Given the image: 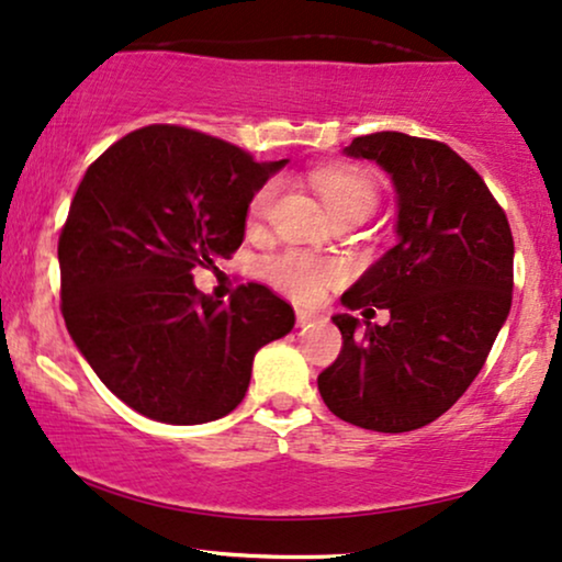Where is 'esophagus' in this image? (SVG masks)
<instances>
[{
    "label": "esophagus",
    "instance_id": "obj_1",
    "mask_svg": "<svg viewBox=\"0 0 562 562\" xmlns=\"http://www.w3.org/2000/svg\"><path fill=\"white\" fill-rule=\"evenodd\" d=\"M317 321V315H313V313H304V310H300V313H296V325H310V323H315Z\"/></svg>",
    "mask_w": 562,
    "mask_h": 562
}]
</instances>
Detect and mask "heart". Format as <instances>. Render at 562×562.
Instances as JSON below:
<instances>
[{
  "label": "heart",
  "mask_w": 562,
  "mask_h": 562,
  "mask_svg": "<svg viewBox=\"0 0 562 562\" xmlns=\"http://www.w3.org/2000/svg\"><path fill=\"white\" fill-rule=\"evenodd\" d=\"M315 190L321 192L325 207L334 213L349 211V207H357V211L370 213L372 205H375V184L372 179L362 175L357 169H344V166H323L313 175ZM276 184H262L258 192H255L252 203H249V226L262 224V218L268 216L270 203H273ZM268 273L273 279L276 286H281L283 292H289L294 300L300 302H313L323 294V289L328 283L338 279V266L336 262L321 260L315 255L307 252H283L279 258L268 262Z\"/></svg>",
  "instance_id": "1"
}]
</instances>
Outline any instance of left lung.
I'll use <instances>...</instances> for the list:
<instances>
[{
  "instance_id": "left-lung-1",
  "label": "left lung",
  "mask_w": 562,
  "mask_h": 562,
  "mask_svg": "<svg viewBox=\"0 0 562 562\" xmlns=\"http://www.w3.org/2000/svg\"><path fill=\"white\" fill-rule=\"evenodd\" d=\"M344 156L375 161L396 190V245L341 296L359 317H330L341 355L317 378L338 419L408 432L446 414L480 375L510 313L514 237L503 207L463 158L404 133L355 137ZM387 308L385 326L369 307Z\"/></svg>"
}]
</instances>
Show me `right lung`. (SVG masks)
I'll use <instances>...</instances> for the list:
<instances>
[{"label": "right lung", "instance_id": "1", "mask_svg": "<svg viewBox=\"0 0 562 562\" xmlns=\"http://www.w3.org/2000/svg\"><path fill=\"white\" fill-rule=\"evenodd\" d=\"M286 161L150 124L82 177L59 237L61 315L101 383L143 417L205 425L245 398L252 359L294 328L260 283L200 294L192 270L228 260L255 192Z\"/></svg>", "mask_w": 562, "mask_h": 562}]
</instances>
